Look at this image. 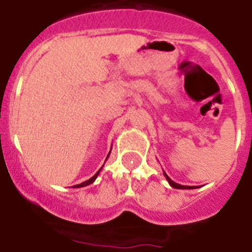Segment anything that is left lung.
<instances>
[{
  "mask_svg": "<svg viewBox=\"0 0 252 252\" xmlns=\"http://www.w3.org/2000/svg\"><path fill=\"white\" fill-rule=\"evenodd\" d=\"M163 175H165V178L167 179L168 184H170V185H171L172 188H175V189H194V187H187V185H180V184L175 183V181H172L171 179L168 178V176L165 174V172H163Z\"/></svg>",
  "mask_w": 252,
  "mask_h": 252,
  "instance_id": "left-lung-1",
  "label": "left lung"
}]
</instances>
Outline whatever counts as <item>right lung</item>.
<instances>
[{"mask_svg": "<svg viewBox=\"0 0 252 252\" xmlns=\"http://www.w3.org/2000/svg\"><path fill=\"white\" fill-rule=\"evenodd\" d=\"M111 151V150H110ZM109 155H110V152H109ZM109 155H108V157H109ZM108 157H106V158H108ZM102 168V167H101ZM101 168H100L99 171L96 172L95 175H94L93 178L91 179H89V180H86V181H84V183H81V184H78V185H74L73 188H84V187H87V185H90V184H93L94 181L96 180V178H97V176H99V174H100V171H101Z\"/></svg>", "mask_w": 252, "mask_h": 252, "instance_id": "obj_1", "label": "right lung"}]
</instances>
